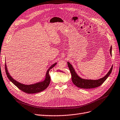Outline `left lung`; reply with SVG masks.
Masks as SVG:
<instances>
[{"label": "left lung", "instance_id": "8db88e82", "mask_svg": "<svg viewBox=\"0 0 120 120\" xmlns=\"http://www.w3.org/2000/svg\"><path fill=\"white\" fill-rule=\"evenodd\" d=\"M110 53L112 56V46L110 49ZM68 65L71 75V80L73 83L77 87L83 88V89H92L101 86L105 81L108 77L112 72L113 65L111 66L110 70L107 73V74L101 79L93 80L82 79L77 74L75 71L72 65L69 62H67Z\"/></svg>", "mask_w": 120, "mask_h": 120}]
</instances>
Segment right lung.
Masks as SVG:
<instances>
[{
    "mask_svg": "<svg viewBox=\"0 0 120 120\" xmlns=\"http://www.w3.org/2000/svg\"><path fill=\"white\" fill-rule=\"evenodd\" d=\"M57 64V62L52 65L47 70L45 75V77L44 80L38 82L33 83L31 84H24L23 83H20L14 79L10 75L8 71L7 65L5 63V71L7 76L9 79L11 81L13 84L16 86L19 89L22 91L28 94H34L37 93L45 90L49 85L50 82V77L49 75V72L50 69L53 68Z\"/></svg>",
    "mask_w": 120,
    "mask_h": 120,
    "instance_id": "1",
    "label": "right lung"
}]
</instances>
